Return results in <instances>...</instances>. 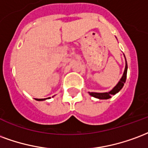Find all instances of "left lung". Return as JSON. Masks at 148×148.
<instances>
[{"label":"left lung","instance_id":"obj_1","mask_svg":"<svg viewBox=\"0 0 148 148\" xmlns=\"http://www.w3.org/2000/svg\"><path fill=\"white\" fill-rule=\"evenodd\" d=\"M127 69H128V64H127V62H126L125 69V72H124V74H123L122 77L120 79V81L118 82V84H117L113 88V90H111L110 92H106V93H95V92H91V93H90V95L99 99H110V98H111L112 95L117 94V92L120 91V90L122 88L123 86H124V84L125 83L126 77H127Z\"/></svg>","mask_w":148,"mask_h":148}]
</instances>
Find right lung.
<instances>
[{"instance_id": "right-lung-1", "label": "right lung", "mask_w": 148, "mask_h": 148, "mask_svg": "<svg viewBox=\"0 0 148 148\" xmlns=\"http://www.w3.org/2000/svg\"><path fill=\"white\" fill-rule=\"evenodd\" d=\"M36 100H38V101H42V100H45V99H36Z\"/></svg>"}]
</instances>
